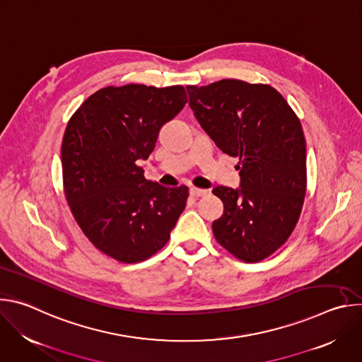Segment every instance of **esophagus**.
Returning a JSON list of instances; mask_svg holds the SVG:
<instances>
[{
  "label": "esophagus",
  "instance_id": "obj_1",
  "mask_svg": "<svg viewBox=\"0 0 362 362\" xmlns=\"http://www.w3.org/2000/svg\"><path fill=\"white\" fill-rule=\"evenodd\" d=\"M209 192L204 190V189H197V187H190V196L192 197H202V196H206Z\"/></svg>",
  "mask_w": 362,
  "mask_h": 362
}]
</instances>
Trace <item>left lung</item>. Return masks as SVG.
<instances>
[{
	"label": "left lung",
	"instance_id": "1",
	"mask_svg": "<svg viewBox=\"0 0 362 362\" xmlns=\"http://www.w3.org/2000/svg\"><path fill=\"white\" fill-rule=\"evenodd\" d=\"M186 88L203 130L239 159L240 187L214 189L225 206L214 235L238 259L259 262L286 242L300 216L306 192L300 122L268 84L225 78Z\"/></svg>",
	"mask_w": 362,
	"mask_h": 362
}]
</instances>
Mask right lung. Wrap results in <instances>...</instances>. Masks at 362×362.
Listing matches in <instances>:
<instances>
[{
    "mask_svg": "<svg viewBox=\"0 0 362 362\" xmlns=\"http://www.w3.org/2000/svg\"><path fill=\"white\" fill-rule=\"evenodd\" d=\"M186 103L183 86H109L67 123L62 165L70 211L88 240L119 262H141L160 250L185 209L187 186L147 180L139 162Z\"/></svg>",
    "mask_w": 362,
    "mask_h": 362,
    "instance_id": "add662e5",
    "label": "right lung"
}]
</instances>
